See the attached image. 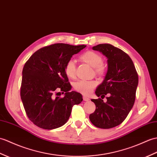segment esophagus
Listing matches in <instances>:
<instances>
[{"label": "esophagus", "instance_id": "obj_1", "mask_svg": "<svg viewBox=\"0 0 157 157\" xmlns=\"http://www.w3.org/2000/svg\"><path fill=\"white\" fill-rule=\"evenodd\" d=\"M83 100H84V101H87L90 100V98L86 97V96H83Z\"/></svg>", "mask_w": 157, "mask_h": 157}]
</instances>
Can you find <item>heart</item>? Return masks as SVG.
Listing matches in <instances>:
<instances>
[{"instance_id":"obj_1","label":"heart","mask_w":157,"mask_h":157,"mask_svg":"<svg viewBox=\"0 0 157 157\" xmlns=\"http://www.w3.org/2000/svg\"><path fill=\"white\" fill-rule=\"evenodd\" d=\"M81 59L90 66L94 68L96 74L103 75L105 72V67L102 63V57L100 54L93 52L87 51L80 56ZM76 64L75 61L73 59H69L65 65V72L66 75L71 78L75 77ZM97 83L93 80H79L74 84V89L83 95H88L96 87Z\"/></svg>"}]
</instances>
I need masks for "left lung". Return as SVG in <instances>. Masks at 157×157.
Wrapping results in <instances>:
<instances>
[{
  "instance_id": "left-lung-1",
  "label": "left lung",
  "mask_w": 157,
  "mask_h": 157,
  "mask_svg": "<svg viewBox=\"0 0 157 157\" xmlns=\"http://www.w3.org/2000/svg\"><path fill=\"white\" fill-rule=\"evenodd\" d=\"M93 50L102 53L107 59L108 70L104 79L97 87L96 95L101 99L110 94L105 103L92 99L96 110L90 120L98 128L108 129L120 124L132 108L138 84V76L132 60L122 50L110 44H99Z\"/></svg>"
}]
</instances>
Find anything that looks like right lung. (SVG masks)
Masks as SVG:
<instances>
[{
  "label": "right lung",
  "instance_id": "obj_1",
  "mask_svg": "<svg viewBox=\"0 0 157 157\" xmlns=\"http://www.w3.org/2000/svg\"><path fill=\"white\" fill-rule=\"evenodd\" d=\"M86 47L56 43L37 50L25 63L21 98L28 118L39 128L52 130L64 125L74 105L82 101L81 94L70 92L71 86L65 65ZM57 90L64 93V97H55Z\"/></svg>",
  "mask_w": 157,
  "mask_h": 157
}]
</instances>
